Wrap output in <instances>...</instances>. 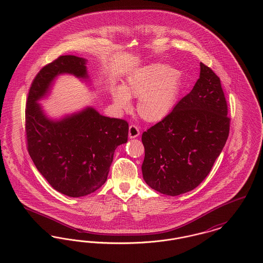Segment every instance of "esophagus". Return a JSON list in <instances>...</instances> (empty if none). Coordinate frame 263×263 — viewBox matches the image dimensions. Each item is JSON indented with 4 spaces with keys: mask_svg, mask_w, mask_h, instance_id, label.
Here are the masks:
<instances>
[{
    "mask_svg": "<svg viewBox=\"0 0 263 263\" xmlns=\"http://www.w3.org/2000/svg\"><path fill=\"white\" fill-rule=\"evenodd\" d=\"M128 134H129V138H130V139L138 137L139 134H140L139 128H138L136 125L131 124V125L129 126V132H128Z\"/></svg>",
    "mask_w": 263,
    "mask_h": 263,
    "instance_id": "1",
    "label": "esophagus"
}]
</instances>
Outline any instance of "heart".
I'll use <instances>...</instances> for the list:
<instances>
[{
    "label": "heart",
    "mask_w": 263,
    "mask_h": 263,
    "mask_svg": "<svg viewBox=\"0 0 263 263\" xmlns=\"http://www.w3.org/2000/svg\"><path fill=\"white\" fill-rule=\"evenodd\" d=\"M180 88L179 71L165 64L154 63L132 72L123 87L111 89V96L121 109L130 106V98H137L140 117L148 122H158L174 109Z\"/></svg>",
    "instance_id": "obj_1"
}]
</instances>
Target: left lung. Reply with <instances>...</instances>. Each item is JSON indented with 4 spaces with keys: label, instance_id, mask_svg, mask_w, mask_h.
Listing matches in <instances>:
<instances>
[{
    "label": "left lung",
    "instance_id": "left-lung-1",
    "mask_svg": "<svg viewBox=\"0 0 263 263\" xmlns=\"http://www.w3.org/2000/svg\"><path fill=\"white\" fill-rule=\"evenodd\" d=\"M220 78L200 63L192 90L142 135V173L151 188L171 196L197 187L225 146L230 121Z\"/></svg>",
    "mask_w": 263,
    "mask_h": 263
}]
</instances>
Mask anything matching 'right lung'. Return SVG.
Returning <instances> with one entry per match:
<instances>
[{
    "instance_id": "1",
    "label": "right lung",
    "mask_w": 263,
    "mask_h": 263,
    "mask_svg": "<svg viewBox=\"0 0 263 263\" xmlns=\"http://www.w3.org/2000/svg\"><path fill=\"white\" fill-rule=\"evenodd\" d=\"M87 60L60 56L44 66L29 88L25 108L28 154L52 187L70 197L90 194L104 184L115 149L127 142L128 123L102 116L92 107L51 120L37 103L57 76L88 79Z\"/></svg>"
}]
</instances>
